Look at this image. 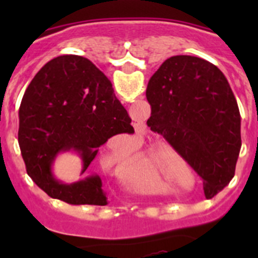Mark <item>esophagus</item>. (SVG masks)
I'll list each match as a JSON object with an SVG mask.
<instances>
[{"instance_id":"esophagus-1","label":"esophagus","mask_w":258,"mask_h":258,"mask_svg":"<svg viewBox=\"0 0 258 258\" xmlns=\"http://www.w3.org/2000/svg\"><path fill=\"white\" fill-rule=\"evenodd\" d=\"M138 137H140V138H141V134H138Z\"/></svg>"}]
</instances>
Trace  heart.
<instances>
[{
  "label": "heart",
  "instance_id": "b5f03b06",
  "mask_svg": "<svg viewBox=\"0 0 258 258\" xmlns=\"http://www.w3.org/2000/svg\"><path fill=\"white\" fill-rule=\"evenodd\" d=\"M107 157L108 163L116 161L113 152H109ZM120 178L126 187L138 192H157L163 186L174 191H182L184 188L181 168L151 149L141 150L129 157L122 168Z\"/></svg>",
  "mask_w": 258,
  "mask_h": 258
}]
</instances>
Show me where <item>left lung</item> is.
Listing matches in <instances>:
<instances>
[{"label": "left lung", "mask_w": 258, "mask_h": 258, "mask_svg": "<svg viewBox=\"0 0 258 258\" xmlns=\"http://www.w3.org/2000/svg\"><path fill=\"white\" fill-rule=\"evenodd\" d=\"M147 125L165 138L202 177L207 199L235 174L240 112L226 77L198 56L166 59L150 79Z\"/></svg>", "instance_id": "1"}]
</instances>
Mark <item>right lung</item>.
<instances>
[{"label": "right lung", "instance_id": "add662e5", "mask_svg": "<svg viewBox=\"0 0 258 258\" xmlns=\"http://www.w3.org/2000/svg\"><path fill=\"white\" fill-rule=\"evenodd\" d=\"M134 133L112 84L89 59L60 55L47 61L27 88L19 109L20 152L28 175L50 198L72 206H106L98 174L64 183L52 173L56 157L75 152L81 174L116 134Z\"/></svg>", "mask_w": 258, "mask_h": 258}]
</instances>
